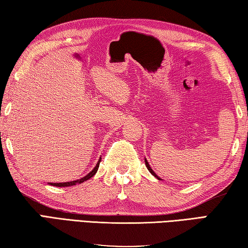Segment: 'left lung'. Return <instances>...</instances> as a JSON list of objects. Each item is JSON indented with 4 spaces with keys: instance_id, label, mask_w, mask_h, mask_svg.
Masks as SVG:
<instances>
[{
    "instance_id": "left-lung-1",
    "label": "left lung",
    "mask_w": 248,
    "mask_h": 248,
    "mask_svg": "<svg viewBox=\"0 0 248 248\" xmlns=\"http://www.w3.org/2000/svg\"><path fill=\"white\" fill-rule=\"evenodd\" d=\"M145 162H146L145 164H146V167H147V169H148V170H149V172L151 173V174H153V175H154L155 177H157V179H158V180H161V179H160V177H159V176H158L157 174H155V171L153 170V169H151V168H150V166H149V163H148V162H147V160H146V159H145Z\"/></svg>"
}]
</instances>
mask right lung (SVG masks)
Masks as SVG:
<instances>
[{"instance_id": "1", "label": "right lung", "mask_w": 248, "mask_h": 248, "mask_svg": "<svg viewBox=\"0 0 248 248\" xmlns=\"http://www.w3.org/2000/svg\"><path fill=\"white\" fill-rule=\"evenodd\" d=\"M100 161H101V158L99 159V161L97 162V166L93 168V170L91 171V172H89L86 176L81 177V179H78L76 181H71V182H64V183H49V184L52 185V186H58V187H66V186H73V185H76V184H80V183H82V182H85L87 180L91 179V177H93L95 174V173H97Z\"/></svg>"}]
</instances>
